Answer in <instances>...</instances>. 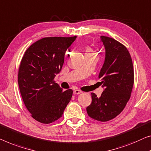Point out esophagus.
Wrapping results in <instances>:
<instances>
[{
  "mask_svg": "<svg viewBox=\"0 0 151 151\" xmlns=\"http://www.w3.org/2000/svg\"><path fill=\"white\" fill-rule=\"evenodd\" d=\"M81 91L80 89H75V90H74V91H73V93H74V94H76V95H78V94H80L81 93Z\"/></svg>",
  "mask_w": 151,
  "mask_h": 151,
  "instance_id": "1",
  "label": "esophagus"
}]
</instances>
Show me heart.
<instances>
[{"instance_id": "obj_1", "label": "heart", "mask_w": 151, "mask_h": 151, "mask_svg": "<svg viewBox=\"0 0 151 151\" xmlns=\"http://www.w3.org/2000/svg\"><path fill=\"white\" fill-rule=\"evenodd\" d=\"M87 52H93V51H92V50L91 49H89V48H88L87 49Z\"/></svg>"}]
</instances>
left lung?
<instances>
[{
  "label": "left lung",
  "mask_w": 151,
  "mask_h": 151,
  "mask_svg": "<svg viewBox=\"0 0 151 151\" xmlns=\"http://www.w3.org/2000/svg\"><path fill=\"white\" fill-rule=\"evenodd\" d=\"M100 39L106 54L98 77L104 90L100 98L91 93V103L86 109L90 117L105 122L115 118L124 109L131 96L134 73L125 46L112 38L101 36Z\"/></svg>",
  "instance_id": "left-lung-1"
}]
</instances>
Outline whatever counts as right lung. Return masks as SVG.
Masks as SVG:
<instances>
[{
  "mask_svg": "<svg viewBox=\"0 0 151 151\" xmlns=\"http://www.w3.org/2000/svg\"><path fill=\"white\" fill-rule=\"evenodd\" d=\"M76 37H45L28 47L20 62L18 85L26 109L40 123L62 117L73 90L63 91L54 81L62 70L67 49Z\"/></svg>",
  "mask_w": 151,
  "mask_h": 151,
  "instance_id": "obj_1",
  "label": "right lung"
}]
</instances>
